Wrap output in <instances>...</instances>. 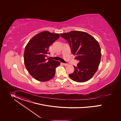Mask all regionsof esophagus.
<instances>
[{"label": "esophagus", "instance_id": "obj_1", "mask_svg": "<svg viewBox=\"0 0 121 121\" xmlns=\"http://www.w3.org/2000/svg\"><path fill=\"white\" fill-rule=\"evenodd\" d=\"M62 64L65 66H66L67 65H68V64H67V63H62Z\"/></svg>", "mask_w": 121, "mask_h": 121}]
</instances>
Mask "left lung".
Segmentation results:
<instances>
[{"instance_id":"left-lung-1","label":"left lung","mask_w":121,"mask_h":121,"mask_svg":"<svg viewBox=\"0 0 121 121\" xmlns=\"http://www.w3.org/2000/svg\"><path fill=\"white\" fill-rule=\"evenodd\" d=\"M66 39L71 51L79 62L69 77L73 81L84 82L90 80L96 73L100 64L101 52L97 41L91 35L78 31L60 34Z\"/></svg>"}]
</instances>
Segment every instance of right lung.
I'll use <instances>...</instances> for the list:
<instances>
[{"label":"right lung","instance_id":"right-lung-1","mask_svg":"<svg viewBox=\"0 0 121 121\" xmlns=\"http://www.w3.org/2000/svg\"><path fill=\"white\" fill-rule=\"evenodd\" d=\"M58 34L43 31L35 35L26 45L24 54V63L29 73L35 79L47 82L52 79L55 68L60 65L57 60L46 59L50 45L60 37Z\"/></svg>","mask_w":121,"mask_h":121}]
</instances>
